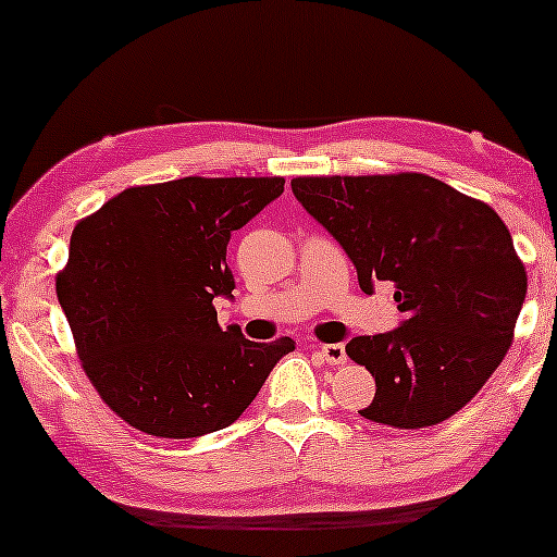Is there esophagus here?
<instances>
[{"label": "esophagus", "mask_w": 557, "mask_h": 557, "mask_svg": "<svg viewBox=\"0 0 557 557\" xmlns=\"http://www.w3.org/2000/svg\"><path fill=\"white\" fill-rule=\"evenodd\" d=\"M319 355L322 360H326L330 364H345L347 362V349L342 342H334V345H322L319 347Z\"/></svg>", "instance_id": "1"}]
</instances>
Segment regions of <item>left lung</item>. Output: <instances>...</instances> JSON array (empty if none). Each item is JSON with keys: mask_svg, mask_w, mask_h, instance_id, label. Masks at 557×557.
I'll return each mask as SVG.
<instances>
[{"mask_svg": "<svg viewBox=\"0 0 557 557\" xmlns=\"http://www.w3.org/2000/svg\"><path fill=\"white\" fill-rule=\"evenodd\" d=\"M292 189L345 248L362 292L391 281L403 311L395 330L347 342L375 377L357 413L395 429L451 418L505 360L528 294L507 225L429 174L296 177Z\"/></svg>", "mask_w": 557, "mask_h": 557, "instance_id": "1", "label": "left lung"}]
</instances>
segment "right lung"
I'll use <instances>...</instances> for the list:
<instances>
[{"label": "right lung", "mask_w": 557, "mask_h": 557, "mask_svg": "<svg viewBox=\"0 0 557 557\" xmlns=\"http://www.w3.org/2000/svg\"><path fill=\"white\" fill-rule=\"evenodd\" d=\"M281 177H185L128 187L81 220L58 299L83 370L119 418L149 436L195 438L238 421L296 342L220 330L233 299L225 253Z\"/></svg>", "instance_id": "obj_1"}]
</instances>
